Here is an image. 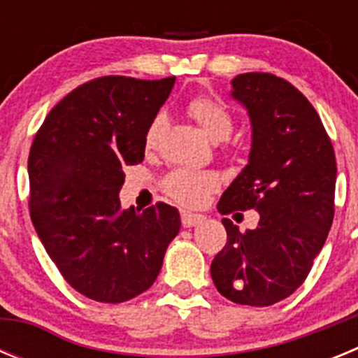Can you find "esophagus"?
<instances>
[{
	"label": "esophagus",
	"mask_w": 358,
	"mask_h": 358,
	"mask_svg": "<svg viewBox=\"0 0 358 358\" xmlns=\"http://www.w3.org/2000/svg\"><path fill=\"white\" fill-rule=\"evenodd\" d=\"M202 220H204L202 215L189 213V211H181V222L185 227H194L197 226V224H201Z\"/></svg>",
	"instance_id": "34e87169"
}]
</instances>
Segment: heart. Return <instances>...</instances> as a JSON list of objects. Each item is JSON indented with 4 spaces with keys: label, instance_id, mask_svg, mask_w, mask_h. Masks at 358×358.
<instances>
[{
    "label": "heart",
    "instance_id": "obj_1",
    "mask_svg": "<svg viewBox=\"0 0 358 358\" xmlns=\"http://www.w3.org/2000/svg\"><path fill=\"white\" fill-rule=\"evenodd\" d=\"M186 109H188V115L199 123V127L204 131V134L210 140L224 141L233 132L235 118L231 115V110L222 102H218L217 98L208 96V94H199V96H194L189 100ZM163 127L164 116H154V120H152L147 129V134H145L147 150H154L157 147ZM161 186H163L164 194L179 202V204L197 206L202 199L217 188L218 177L210 170L179 166V169H173L172 172L164 176Z\"/></svg>",
    "mask_w": 358,
    "mask_h": 358
}]
</instances>
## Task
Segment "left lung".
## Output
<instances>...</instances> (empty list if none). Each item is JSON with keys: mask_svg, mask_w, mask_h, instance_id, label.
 I'll return each instance as SVG.
<instances>
[{"mask_svg": "<svg viewBox=\"0 0 358 358\" xmlns=\"http://www.w3.org/2000/svg\"><path fill=\"white\" fill-rule=\"evenodd\" d=\"M233 96L249 110L252 148L218 211L256 210L260 222L240 231L222 218L227 242L211 262V278L229 301L268 306L303 285L327 242L337 163L317 110L285 78L243 73L233 78Z\"/></svg>", "mask_w": 358, "mask_h": 358, "instance_id": "obj_1", "label": "left lung"}]
</instances>
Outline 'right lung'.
<instances>
[{
	"instance_id": "1",
	"label": "right lung",
	"mask_w": 358,
	"mask_h": 358,
	"mask_svg": "<svg viewBox=\"0 0 358 358\" xmlns=\"http://www.w3.org/2000/svg\"><path fill=\"white\" fill-rule=\"evenodd\" d=\"M173 82L93 78L50 110L31 143V222L62 278L94 301L150 289L181 227L164 202L136 213L118 197L123 169L143 161L147 129Z\"/></svg>"
}]
</instances>
